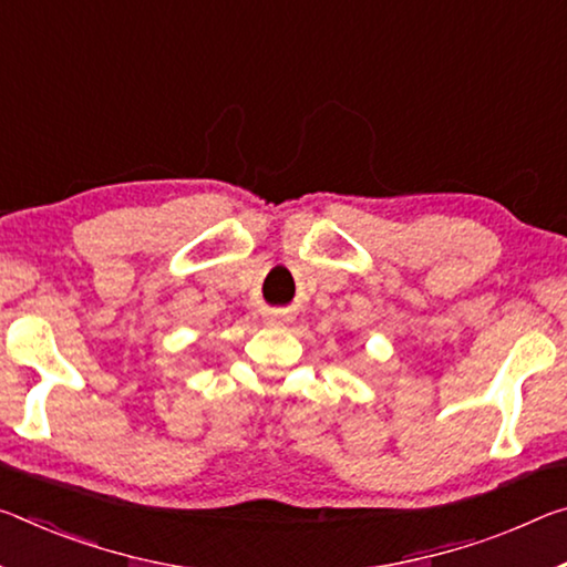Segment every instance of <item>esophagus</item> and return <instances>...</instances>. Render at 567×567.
Returning <instances> with one entry per match:
<instances>
[{"label": "esophagus", "instance_id": "34e87169", "mask_svg": "<svg viewBox=\"0 0 567 567\" xmlns=\"http://www.w3.org/2000/svg\"><path fill=\"white\" fill-rule=\"evenodd\" d=\"M287 322H290V316H287V312H269L267 316V326L272 328H282Z\"/></svg>", "mask_w": 567, "mask_h": 567}]
</instances>
